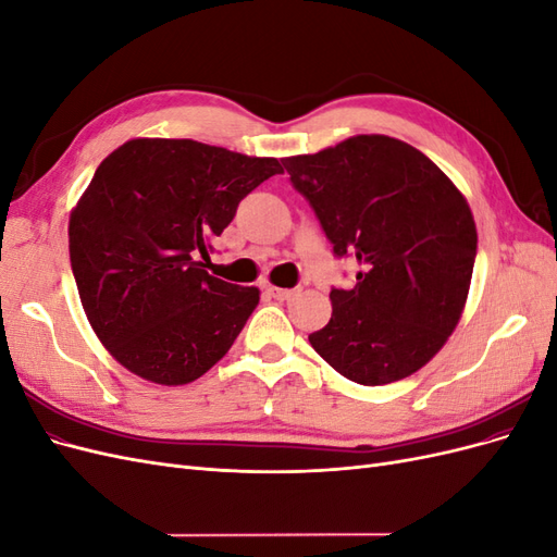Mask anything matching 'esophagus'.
<instances>
[{
  "label": "esophagus",
  "instance_id": "esophagus-1",
  "mask_svg": "<svg viewBox=\"0 0 557 557\" xmlns=\"http://www.w3.org/2000/svg\"><path fill=\"white\" fill-rule=\"evenodd\" d=\"M267 293L272 295L274 299H281V301H288L293 299L295 295H299V288H274V285H269Z\"/></svg>",
  "mask_w": 557,
  "mask_h": 557
}]
</instances>
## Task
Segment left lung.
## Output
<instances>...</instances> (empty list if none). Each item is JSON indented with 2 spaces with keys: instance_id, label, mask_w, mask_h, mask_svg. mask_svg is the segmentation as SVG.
Wrapping results in <instances>:
<instances>
[{
  "instance_id": "1",
  "label": "left lung",
  "mask_w": 557,
  "mask_h": 557,
  "mask_svg": "<svg viewBox=\"0 0 557 557\" xmlns=\"http://www.w3.org/2000/svg\"><path fill=\"white\" fill-rule=\"evenodd\" d=\"M281 162L334 256L360 264L350 290L332 288V318L311 346L362 385L411 376L465 309L479 242L467 199L428 156L385 134Z\"/></svg>"
}]
</instances>
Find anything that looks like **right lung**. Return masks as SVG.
<instances>
[{
	"instance_id": "add662e5",
	"label": "right lung",
	"mask_w": 557,
	"mask_h": 557,
	"mask_svg": "<svg viewBox=\"0 0 557 557\" xmlns=\"http://www.w3.org/2000/svg\"><path fill=\"white\" fill-rule=\"evenodd\" d=\"M281 172L276 158L193 139H132L97 166L70 218L72 272L99 342L132 374L183 385L232 348L260 290L211 276L199 258Z\"/></svg>"
}]
</instances>
